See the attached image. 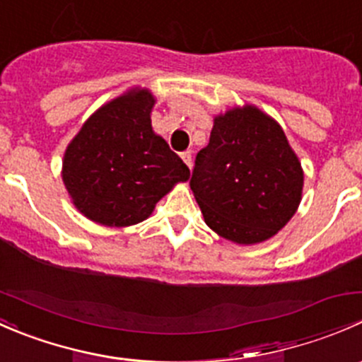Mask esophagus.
<instances>
[{
  "mask_svg": "<svg viewBox=\"0 0 362 362\" xmlns=\"http://www.w3.org/2000/svg\"><path fill=\"white\" fill-rule=\"evenodd\" d=\"M180 158H182V160H184L185 164H187V166H189V170H191V168H192V152H191V151H185V152H182V154H180Z\"/></svg>",
  "mask_w": 362,
  "mask_h": 362,
  "instance_id": "1",
  "label": "esophagus"
}]
</instances>
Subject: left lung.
<instances>
[{
  "label": "left lung",
  "mask_w": 362,
  "mask_h": 362,
  "mask_svg": "<svg viewBox=\"0 0 362 362\" xmlns=\"http://www.w3.org/2000/svg\"><path fill=\"white\" fill-rule=\"evenodd\" d=\"M303 180L282 126L255 105H243L214 117L191 189L211 231L236 245H255L293 218Z\"/></svg>",
  "instance_id": "1"
}]
</instances>
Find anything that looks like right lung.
Returning a JSON list of instances; mask_svg holds the SVG:
<instances>
[{
	"label": "right lung",
	"mask_w": 362,
	"mask_h": 362,
	"mask_svg": "<svg viewBox=\"0 0 362 362\" xmlns=\"http://www.w3.org/2000/svg\"><path fill=\"white\" fill-rule=\"evenodd\" d=\"M154 105L151 89L131 87L101 105L68 144L61 177L71 203L89 221L107 228L138 224L191 177L152 129Z\"/></svg>",
	"instance_id": "right-lung-1"
}]
</instances>
